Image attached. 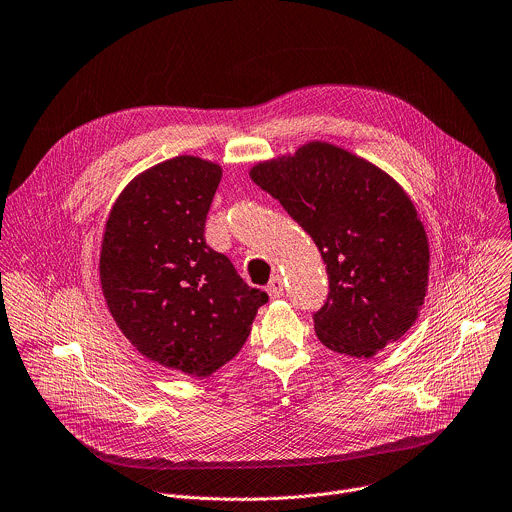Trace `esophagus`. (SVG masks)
Returning a JSON list of instances; mask_svg holds the SVG:
<instances>
[{
    "mask_svg": "<svg viewBox=\"0 0 512 512\" xmlns=\"http://www.w3.org/2000/svg\"><path fill=\"white\" fill-rule=\"evenodd\" d=\"M267 293H269V297H273V299H277V297H281V295L285 293V285H283L281 275H275V277L269 281Z\"/></svg>",
    "mask_w": 512,
    "mask_h": 512,
    "instance_id": "esophagus-1",
    "label": "esophagus"
}]
</instances>
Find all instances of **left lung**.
Masks as SVG:
<instances>
[{
    "mask_svg": "<svg viewBox=\"0 0 512 512\" xmlns=\"http://www.w3.org/2000/svg\"><path fill=\"white\" fill-rule=\"evenodd\" d=\"M249 177L321 251L329 299L313 319L327 349L371 359L415 325L429 287V239L415 203L387 171L315 139L255 163Z\"/></svg>",
    "mask_w": 512,
    "mask_h": 512,
    "instance_id": "left-lung-1",
    "label": "left lung"
}]
</instances>
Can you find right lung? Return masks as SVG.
<instances>
[{
  "label": "right lung",
  "instance_id": "1",
  "mask_svg": "<svg viewBox=\"0 0 512 512\" xmlns=\"http://www.w3.org/2000/svg\"><path fill=\"white\" fill-rule=\"evenodd\" d=\"M221 175L197 155L141 171L115 199L99 251L101 293L119 331L145 359L199 379L241 351L267 303L205 243Z\"/></svg>",
  "mask_w": 512,
  "mask_h": 512
}]
</instances>
